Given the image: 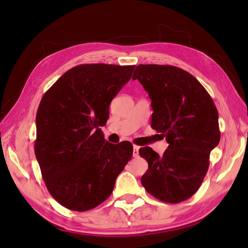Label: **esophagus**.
I'll return each instance as SVG.
<instances>
[{"label": "esophagus", "mask_w": 248, "mask_h": 248, "mask_svg": "<svg viewBox=\"0 0 248 248\" xmlns=\"http://www.w3.org/2000/svg\"><path fill=\"white\" fill-rule=\"evenodd\" d=\"M139 150H140L139 146H137V145L133 146V153H132L133 157H138L139 156Z\"/></svg>", "instance_id": "1"}]
</instances>
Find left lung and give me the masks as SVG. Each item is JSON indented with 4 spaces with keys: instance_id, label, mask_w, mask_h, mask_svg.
Wrapping results in <instances>:
<instances>
[{
    "instance_id": "1",
    "label": "left lung",
    "mask_w": 248,
    "mask_h": 248,
    "mask_svg": "<svg viewBox=\"0 0 248 248\" xmlns=\"http://www.w3.org/2000/svg\"><path fill=\"white\" fill-rule=\"evenodd\" d=\"M138 79L152 100L151 127L169 144L162 156L140 149L149 164L141 184L153 197L177 204L198 191L209 168L210 152L218 145V111L201 82L170 65H139Z\"/></svg>"
}]
</instances>
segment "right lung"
I'll return each mask as SVG.
<instances>
[{
  "label": "right lung",
  "mask_w": 248,
  "mask_h": 248,
  "mask_svg": "<svg viewBox=\"0 0 248 248\" xmlns=\"http://www.w3.org/2000/svg\"><path fill=\"white\" fill-rule=\"evenodd\" d=\"M134 67L78 65L42 97L35 155L47 190L67 209L81 212L100 205L131 159V142L110 144L99 127L106 125L109 104Z\"/></svg>",
  "instance_id": "add662e5"
}]
</instances>
